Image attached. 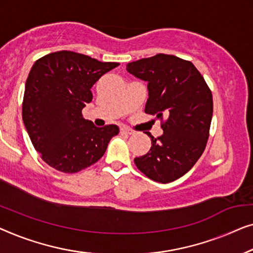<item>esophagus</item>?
Here are the masks:
<instances>
[{
    "mask_svg": "<svg viewBox=\"0 0 253 253\" xmlns=\"http://www.w3.org/2000/svg\"><path fill=\"white\" fill-rule=\"evenodd\" d=\"M120 131H122L123 134H127V135H133L135 133L133 129H130V128H127V127H122L120 128Z\"/></svg>",
    "mask_w": 253,
    "mask_h": 253,
    "instance_id": "34e87169",
    "label": "esophagus"
}]
</instances>
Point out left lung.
I'll list each match as a JSON object with an SVG mask.
<instances>
[{"label":"left lung","instance_id":"left-lung-1","mask_svg":"<svg viewBox=\"0 0 253 253\" xmlns=\"http://www.w3.org/2000/svg\"><path fill=\"white\" fill-rule=\"evenodd\" d=\"M126 70L148 83L144 112L161 119L164 130L157 138L147 131L151 148L134 159L135 165L156 182H172L184 175L205 150L213 113L212 92L193 63L173 55L142 58L128 63Z\"/></svg>","mask_w":253,"mask_h":253}]
</instances>
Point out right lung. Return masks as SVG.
I'll return each instance as SVG.
<instances>
[{"label": "right lung", "mask_w": 253, "mask_h": 253, "mask_svg": "<svg viewBox=\"0 0 253 253\" xmlns=\"http://www.w3.org/2000/svg\"><path fill=\"white\" fill-rule=\"evenodd\" d=\"M119 63L99 62L73 51H56L38 59L28 74L23 122L44 163L59 172L77 173L102 158L117 125L96 127L84 119L90 88Z\"/></svg>", "instance_id": "add662e5"}]
</instances>
